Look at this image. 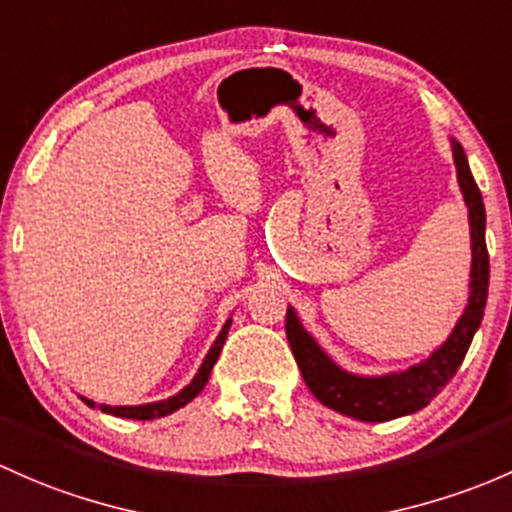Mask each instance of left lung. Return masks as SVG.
<instances>
[{
  "label": "left lung",
  "mask_w": 512,
  "mask_h": 512,
  "mask_svg": "<svg viewBox=\"0 0 512 512\" xmlns=\"http://www.w3.org/2000/svg\"><path fill=\"white\" fill-rule=\"evenodd\" d=\"M453 160H456L458 184H461L468 207V221H471V295H468L466 310H463L451 337L429 360L409 367L407 372L387 374V377H355V374L342 372L320 350L318 342L298 323L295 310L288 308L286 335L300 374H303L310 392L335 412L360 421H389L419 412L451 382L453 374L461 367L463 357H466L468 347H471L473 335L483 320V310H486L488 276H491L486 249V209H483V197L478 192L476 179L468 170L466 152L458 142H453Z\"/></svg>",
  "instance_id": "8db88e82"
}]
</instances>
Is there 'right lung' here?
<instances>
[{
  "instance_id": "obj_1",
  "label": "right lung",
  "mask_w": 512,
  "mask_h": 512,
  "mask_svg": "<svg viewBox=\"0 0 512 512\" xmlns=\"http://www.w3.org/2000/svg\"><path fill=\"white\" fill-rule=\"evenodd\" d=\"M229 328H231V320H226V325H224V328H221L217 342H214V345H212V350H209V355L204 357L202 367H199V372H197V377H194L192 382H189L187 387L182 389V392L175 394V397L165 399V402L140 404V407H108V404H100V412L113 414V416H123V419H157V416H167V414L177 412L179 407H184V404H187V402H192V399L197 397V394L204 389V384H207L209 372H212L214 362L219 360L221 345H224L226 333H229ZM83 402H86L88 407H96V404L88 402V399H83Z\"/></svg>"
}]
</instances>
